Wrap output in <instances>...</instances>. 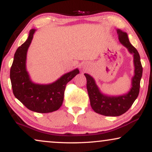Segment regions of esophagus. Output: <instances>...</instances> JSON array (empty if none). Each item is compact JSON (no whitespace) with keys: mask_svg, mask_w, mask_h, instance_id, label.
<instances>
[{"mask_svg":"<svg viewBox=\"0 0 152 152\" xmlns=\"http://www.w3.org/2000/svg\"><path fill=\"white\" fill-rule=\"evenodd\" d=\"M83 68H84H84H86V64H83Z\"/></svg>","mask_w":152,"mask_h":152,"instance_id":"1","label":"esophagus"}]
</instances>
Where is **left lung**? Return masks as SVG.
I'll list each match as a JSON object with an SVG mask.
<instances>
[{"label": "left lung", "mask_w": 152, "mask_h": 152, "mask_svg": "<svg viewBox=\"0 0 152 152\" xmlns=\"http://www.w3.org/2000/svg\"><path fill=\"white\" fill-rule=\"evenodd\" d=\"M120 42L128 49L134 56V76L132 80V88L128 93L120 96H108L99 91L92 77L85 73L87 83L86 88L90 98L91 106L95 113L106 116H119L130 109L138 96L140 83L142 75L140 58L137 50L131 44L126 32L117 30Z\"/></svg>", "instance_id": "1"}]
</instances>
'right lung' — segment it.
Wrapping results in <instances>:
<instances>
[{
	"label": "right lung",
	"instance_id": "1",
	"mask_svg": "<svg viewBox=\"0 0 152 152\" xmlns=\"http://www.w3.org/2000/svg\"><path fill=\"white\" fill-rule=\"evenodd\" d=\"M35 31V29L30 30L28 39L14 54L10 69L12 88L14 96L30 111L50 113L61 107L66 84L79 74L80 70L76 68L52 84H38L32 82L26 70V57Z\"/></svg>",
	"mask_w": 152,
	"mask_h": 152
}]
</instances>
